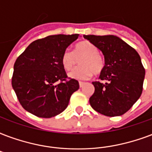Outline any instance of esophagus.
I'll return each mask as SVG.
<instances>
[{
	"mask_svg": "<svg viewBox=\"0 0 152 152\" xmlns=\"http://www.w3.org/2000/svg\"><path fill=\"white\" fill-rule=\"evenodd\" d=\"M84 84H85V83H84V82H82V81H80V82H79V84H80V88H82V87L84 86Z\"/></svg>",
	"mask_w": 152,
	"mask_h": 152,
	"instance_id": "34e87169",
	"label": "esophagus"
}]
</instances>
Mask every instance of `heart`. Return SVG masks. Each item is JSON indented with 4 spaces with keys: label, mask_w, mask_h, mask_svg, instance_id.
<instances>
[{
    "label": "heart",
    "mask_w": 152,
    "mask_h": 152,
    "mask_svg": "<svg viewBox=\"0 0 152 152\" xmlns=\"http://www.w3.org/2000/svg\"><path fill=\"white\" fill-rule=\"evenodd\" d=\"M80 61V67L69 74V76L76 80H88L93 74H100L105 68V59L99 53L96 46L90 41L85 40L76 45L74 52L67 48L61 57V63L67 71H72Z\"/></svg>",
    "instance_id": "b5f03b06"
}]
</instances>
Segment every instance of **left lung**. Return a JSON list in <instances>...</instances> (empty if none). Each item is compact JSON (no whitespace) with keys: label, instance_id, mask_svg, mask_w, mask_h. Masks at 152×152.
<instances>
[{"label":"left lung","instance_id":"8db88e82","mask_svg":"<svg viewBox=\"0 0 152 152\" xmlns=\"http://www.w3.org/2000/svg\"><path fill=\"white\" fill-rule=\"evenodd\" d=\"M101 51L105 68L94 81L93 95L89 103L91 107L106 116H119L127 112L140 97L145 69L136 51L113 35H84Z\"/></svg>","mask_w":152,"mask_h":152}]
</instances>
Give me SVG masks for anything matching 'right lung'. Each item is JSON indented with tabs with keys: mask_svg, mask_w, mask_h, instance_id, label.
<instances>
[{
	"mask_svg": "<svg viewBox=\"0 0 152 152\" xmlns=\"http://www.w3.org/2000/svg\"><path fill=\"white\" fill-rule=\"evenodd\" d=\"M79 34L53 35L32 42L17 57L12 86L20 104L40 118L64 112L74 91L80 88L68 78L61 63L64 52Z\"/></svg>",
	"mask_w": 152,
	"mask_h": 152,
	"instance_id": "add662e5",
	"label": "right lung"
}]
</instances>
